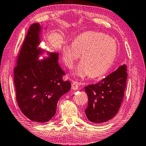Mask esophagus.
Masks as SVG:
<instances>
[{
	"instance_id": "esophagus-1",
	"label": "esophagus",
	"mask_w": 146,
	"mask_h": 146,
	"mask_svg": "<svg viewBox=\"0 0 146 146\" xmlns=\"http://www.w3.org/2000/svg\"><path fill=\"white\" fill-rule=\"evenodd\" d=\"M80 83L77 82H73L72 84H71V88L73 90H77L78 88Z\"/></svg>"
}]
</instances>
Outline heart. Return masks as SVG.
<instances>
[{
    "label": "heart",
    "mask_w": 146,
    "mask_h": 146,
    "mask_svg": "<svg viewBox=\"0 0 146 146\" xmlns=\"http://www.w3.org/2000/svg\"><path fill=\"white\" fill-rule=\"evenodd\" d=\"M118 52L117 42L103 33L94 31L83 33L73 42L63 46V60L68 68H72L81 56L75 75L81 78L89 75L98 78L108 72L115 60Z\"/></svg>",
    "instance_id": "1"
}]
</instances>
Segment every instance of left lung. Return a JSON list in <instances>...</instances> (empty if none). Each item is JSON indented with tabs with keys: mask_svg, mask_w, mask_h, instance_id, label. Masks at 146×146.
Returning a JSON list of instances; mask_svg holds the SVG:
<instances>
[{
	"mask_svg": "<svg viewBox=\"0 0 146 146\" xmlns=\"http://www.w3.org/2000/svg\"><path fill=\"white\" fill-rule=\"evenodd\" d=\"M127 77V66L123 64L100 82L85 86L88 103L85 111L90 122H107L117 113L124 96Z\"/></svg>",
	"mask_w": 146,
	"mask_h": 146,
	"instance_id": "left-lung-1",
	"label": "left lung"
}]
</instances>
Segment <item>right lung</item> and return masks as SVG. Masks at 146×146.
Instances as JSON below:
<instances>
[{
  "label": "right lung",
  "mask_w": 146,
  "mask_h": 146,
  "mask_svg": "<svg viewBox=\"0 0 146 146\" xmlns=\"http://www.w3.org/2000/svg\"><path fill=\"white\" fill-rule=\"evenodd\" d=\"M39 23L30 26L14 68L16 100L21 111L31 120L44 123L56 113L62 95L70 90L71 83L63 81L65 73L58 64V53L47 52L49 56L39 60L44 50Z\"/></svg>",
  "instance_id": "1"
}]
</instances>
